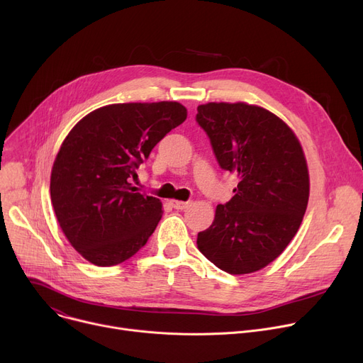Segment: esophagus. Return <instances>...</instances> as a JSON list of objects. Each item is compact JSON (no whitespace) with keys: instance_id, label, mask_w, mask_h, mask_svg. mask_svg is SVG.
Here are the masks:
<instances>
[{"instance_id":"1","label":"esophagus","mask_w":363,"mask_h":363,"mask_svg":"<svg viewBox=\"0 0 363 363\" xmlns=\"http://www.w3.org/2000/svg\"><path fill=\"white\" fill-rule=\"evenodd\" d=\"M172 206H174V208H177V210H185V208H188L189 201H178V200H174V201H172Z\"/></svg>"}]
</instances>
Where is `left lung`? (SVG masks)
Returning a JSON list of instances; mask_svg holds the SVG:
<instances>
[{"mask_svg":"<svg viewBox=\"0 0 363 363\" xmlns=\"http://www.w3.org/2000/svg\"><path fill=\"white\" fill-rule=\"evenodd\" d=\"M197 123L217 162L239 179L235 196L216 207L197 245L216 267L250 274L274 261L296 235L309 199L301 143L283 119L245 102H208Z\"/></svg>","mask_w":363,"mask_h":363,"instance_id":"obj_1","label":"left lung"}]
</instances>
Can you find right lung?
Wrapping results in <instances>:
<instances>
[{"instance_id":"add662e5","label":"right lung","mask_w":363,"mask_h":363,"mask_svg":"<svg viewBox=\"0 0 363 363\" xmlns=\"http://www.w3.org/2000/svg\"><path fill=\"white\" fill-rule=\"evenodd\" d=\"M185 119L178 102L112 104L68 133L51 171V201L61 230L84 259L111 267L146 245L162 219V201L140 194L131 178Z\"/></svg>"}]
</instances>
